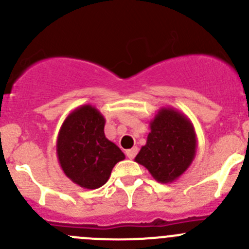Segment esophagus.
<instances>
[{
	"instance_id": "esophagus-1",
	"label": "esophagus",
	"mask_w": 249,
	"mask_h": 249,
	"mask_svg": "<svg viewBox=\"0 0 249 249\" xmlns=\"http://www.w3.org/2000/svg\"><path fill=\"white\" fill-rule=\"evenodd\" d=\"M137 154H138V147H132V149H129L125 151V155H127L128 159H130V160L134 159L135 155Z\"/></svg>"
}]
</instances>
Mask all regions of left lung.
<instances>
[{
    "label": "left lung",
    "mask_w": 249,
    "mask_h": 249,
    "mask_svg": "<svg viewBox=\"0 0 249 249\" xmlns=\"http://www.w3.org/2000/svg\"><path fill=\"white\" fill-rule=\"evenodd\" d=\"M149 124L146 144L134 161L159 183H173L185 173L196 156L195 128L186 115L173 107H161Z\"/></svg>",
    "instance_id": "obj_1"
}]
</instances>
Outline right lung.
Segmentation results:
<instances>
[{
	"label": "right lung",
	"mask_w": 249,
	"mask_h": 249,
	"mask_svg": "<svg viewBox=\"0 0 249 249\" xmlns=\"http://www.w3.org/2000/svg\"><path fill=\"white\" fill-rule=\"evenodd\" d=\"M104 125V116L97 107L81 105L68 115L56 138V156L64 174L88 190L104 185L115 164L125 159L105 137Z\"/></svg>",
	"instance_id": "1"
}]
</instances>
